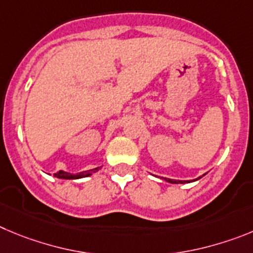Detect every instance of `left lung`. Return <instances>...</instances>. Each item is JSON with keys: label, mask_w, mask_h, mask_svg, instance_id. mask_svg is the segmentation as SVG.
I'll return each mask as SVG.
<instances>
[{"label": "left lung", "mask_w": 253, "mask_h": 253, "mask_svg": "<svg viewBox=\"0 0 253 253\" xmlns=\"http://www.w3.org/2000/svg\"><path fill=\"white\" fill-rule=\"evenodd\" d=\"M204 175H206V174H204ZM204 175H203V176H204ZM200 177H202V176L197 177V179H194V180H174V179H169V177H165V180L168 181V183H170V184H185V183H190V181L199 180Z\"/></svg>", "instance_id": "obj_1"}]
</instances>
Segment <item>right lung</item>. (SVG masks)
<instances>
[{
  "label": "right lung",
  "instance_id": "right-lung-1",
  "mask_svg": "<svg viewBox=\"0 0 253 253\" xmlns=\"http://www.w3.org/2000/svg\"><path fill=\"white\" fill-rule=\"evenodd\" d=\"M99 169H101V166H98V168H94V169L87 170V171L77 172V174H72V172H68V171H64V170H60L59 172L54 174V176L58 177V179H67V180H74V179H82V177L90 176L93 172L98 171Z\"/></svg>",
  "mask_w": 253,
  "mask_h": 253
}]
</instances>
